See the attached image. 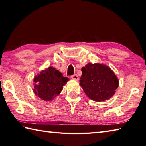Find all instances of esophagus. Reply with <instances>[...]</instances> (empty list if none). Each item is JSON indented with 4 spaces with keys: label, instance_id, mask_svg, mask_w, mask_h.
<instances>
[{
    "label": "esophagus",
    "instance_id": "1",
    "mask_svg": "<svg viewBox=\"0 0 146 146\" xmlns=\"http://www.w3.org/2000/svg\"><path fill=\"white\" fill-rule=\"evenodd\" d=\"M71 78L73 80H78V76L76 75V74H74L73 75H71Z\"/></svg>",
    "mask_w": 146,
    "mask_h": 146
}]
</instances>
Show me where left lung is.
Segmentation results:
<instances>
[{"label":"left lung","mask_w":146,"mask_h":146,"mask_svg":"<svg viewBox=\"0 0 146 146\" xmlns=\"http://www.w3.org/2000/svg\"><path fill=\"white\" fill-rule=\"evenodd\" d=\"M82 71L80 84L88 98L95 101H104L115 94L119 82L107 66L88 63Z\"/></svg>","instance_id":"obj_1"}]
</instances>
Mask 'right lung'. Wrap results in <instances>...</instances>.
<instances>
[{"label": "right lung", "mask_w": 146, "mask_h": 146, "mask_svg": "<svg viewBox=\"0 0 146 146\" xmlns=\"http://www.w3.org/2000/svg\"><path fill=\"white\" fill-rule=\"evenodd\" d=\"M33 91L44 101H50L58 96L68 78L54 68L48 67L34 78Z\"/></svg>", "instance_id": "add662e5"}]
</instances>
